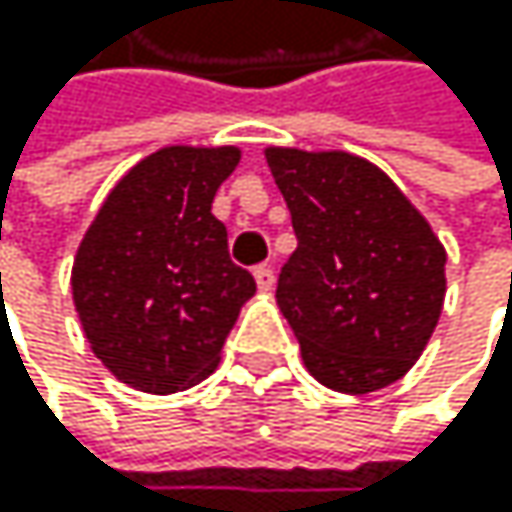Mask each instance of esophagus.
I'll list each match as a JSON object with an SVG mask.
<instances>
[{"mask_svg":"<svg viewBox=\"0 0 512 512\" xmlns=\"http://www.w3.org/2000/svg\"><path fill=\"white\" fill-rule=\"evenodd\" d=\"M254 282H258V288H261V291H273L276 276H273V270H270L267 264H261V267H254Z\"/></svg>","mask_w":512,"mask_h":512,"instance_id":"34e87169","label":"esophagus"}]
</instances>
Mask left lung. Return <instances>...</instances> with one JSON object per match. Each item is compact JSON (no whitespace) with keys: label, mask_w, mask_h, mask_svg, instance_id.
<instances>
[{"label":"left lung","mask_w":512,"mask_h":512,"mask_svg":"<svg viewBox=\"0 0 512 512\" xmlns=\"http://www.w3.org/2000/svg\"><path fill=\"white\" fill-rule=\"evenodd\" d=\"M298 248L276 301L310 375L362 396L418 362L445 301V248L387 174L344 150L267 147Z\"/></svg>","instance_id":"obj_1"}]
</instances>
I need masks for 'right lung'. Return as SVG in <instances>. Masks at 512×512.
I'll use <instances>...</instances> for the list:
<instances>
[{"mask_svg":"<svg viewBox=\"0 0 512 512\" xmlns=\"http://www.w3.org/2000/svg\"><path fill=\"white\" fill-rule=\"evenodd\" d=\"M239 147H162L110 190L73 261V304L113 375L144 393L205 381L254 294L211 214Z\"/></svg>","mask_w":512,"mask_h":512,"instance_id":"obj_1","label":"right lung"}]
</instances>
